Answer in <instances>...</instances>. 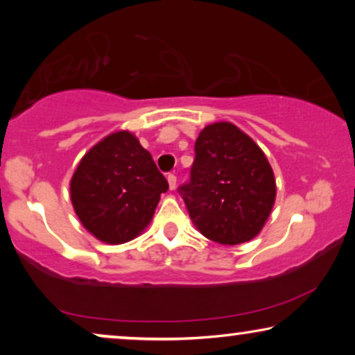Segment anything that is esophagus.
I'll list each match as a JSON object with an SVG mask.
<instances>
[{"label": "esophagus", "instance_id": "1", "mask_svg": "<svg viewBox=\"0 0 355 355\" xmlns=\"http://www.w3.org/2000/svg\"><path fill=\"white\" fill-rule=\"evenodd\" d=\"M176 182H178V178L174 176V174H168V184H169V189H171V191L176 189Z\"/></svg>", "mask_w": 355, "mask_h": 355}]
</instances>
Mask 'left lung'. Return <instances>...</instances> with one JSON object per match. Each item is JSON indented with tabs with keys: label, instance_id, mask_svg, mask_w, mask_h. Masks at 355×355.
<instances>
[{
	"label": "left lung",
	"instance_id": "left-lung-1",
	"mask_svg": "<svg viewBox=\"0 0 355 355\" xmlns=\"http://www.w3.org/2000/svg\"><path fill=\"white\" fill-rule=\"evenodd\" d=\"M179 192L203 236L239 245L263 230L276 200V179L263 150L237 125L220 121L198 134L191 182Z\"/></svg>",
	"mask_w": 355,
	"mask_h": 355
}]
</instances>
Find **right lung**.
I'll return each instance as SVG.
<instances>
[{
	"label": "right lung",
	"instance_id": "right-lung-1",
	"mask_svg": "<svg viewBox=\"0 0 355 355\" xmlns=\"http://www.w3.org/2000/svg\"><path fill=\"white\" fill-rule=\"evenodd\" d=\"M69 191L82 226L105 244L118 245L150 225L168 181L132 132L116 130L82 157Z\"/></svg>",
	"mask_w": 355,
	"mask_h": 355
}]
</instances>
